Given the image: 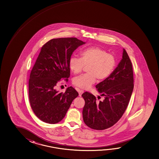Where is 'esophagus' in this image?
Here are the masks:
<instances>
[{
  "label": "esophagus",
  "instance_id": "34e87169",
  "mask_svg": "<svg viewBox=\"0 0 159 159\" xmlns=\"http://www.w3.org/2000/svg\"><path fill=\"white\" fill-rule=\"evenodd\" d=\"M77 91H78V93H79V96H81L82 94L84 93L83 90H80L79 89H77Z\"/></svg>",
  "mask_w": 159,
  "mask_h": 159
}]
</instances>
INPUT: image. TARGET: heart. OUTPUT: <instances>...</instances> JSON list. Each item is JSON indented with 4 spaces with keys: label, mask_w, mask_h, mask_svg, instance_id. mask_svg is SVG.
I'll list each match as a JSON object with an SVG mask.
<instances>
[{
    "label": "heart",
    "mask_w": 159,
    "mask_h": 159,
    "mask_svg": "<svg viewBox=\"0 0 159 159\" xmlns=\"http://www.w3.org/2000/svg\"><path fill=\"white\" fill-rule=\"evenodd\" d=\"M116 58L100 47L93 46L81 51L80 58L72 57L69 61V69L75 75L87 66V73L74 78L73 84L82 89H87L95 84L96 78L102 81L113 72L116 66Z\"/></svg>",
    "instance_id": "1"
}]
</instances>
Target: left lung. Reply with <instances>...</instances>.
I'll return each instance as SVG.
<instances>
[{
	"instance_id": "8db88e82",
	"label": "left lung",
	"mask_w": 159,
	"mask_h": 159,
	"mask_svg": "<svg viewBox=\"0 0 159 159\" xmlns=\"http://www.w3.org/2000/svg\"><path fill=\"white\" fill-rule=\"evenodd\" d=\"M133 82L132 64L123 49L122 59L118 66L96 86L98 93L105 96L103 101L97 102L95 96L88 92L82 95L85 101L82 111L84 123L93 129L104 130L117 123L128 107Z\"/></svg>"
}]
</instances>
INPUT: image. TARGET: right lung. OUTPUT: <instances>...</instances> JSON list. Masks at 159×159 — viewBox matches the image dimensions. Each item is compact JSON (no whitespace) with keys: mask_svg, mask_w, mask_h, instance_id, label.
I'll use <instances>...</instances> for the list:
<instances>
[{"mask_svg":"<svg viewBox=\"0 0 159 159\" xmlns=\"http://www.w3.org/2000/svg\"><path fill=\"white\" fill-rule=\"evenodd\" d=\"M85 43L75 38L53 39L42 46L29 81V101L34 113L49 124L61 121L78 93L72 86L64 93L57 91L61 80L68 82L69 61L73 52Z\"/></svg>","mask_w":159,"mask_h":159,"instance_id":"add662e5","label":"right lung"}]
</instances>
